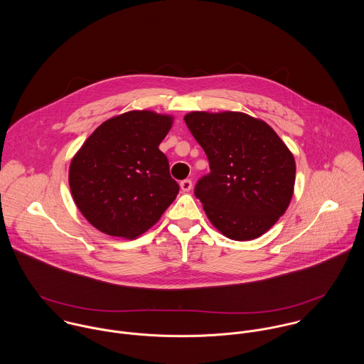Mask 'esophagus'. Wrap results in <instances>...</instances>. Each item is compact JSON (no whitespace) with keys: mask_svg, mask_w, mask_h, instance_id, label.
<instances>
[{"mask_svg":"<svg viewBox=\"0 0 364 364\" xmlns=\"http://www.w3.org/2000/svg\"><path fill=\"white\" fill-rule=\"evenodd\" d=\"M181 189L183 192H189L192 189V181L191 179H183L181 181Z\"/></svg>","mask_w":364,"mask_h":364,"instance_id":"esophagus-1","label":"esophagus"}]
</instances>
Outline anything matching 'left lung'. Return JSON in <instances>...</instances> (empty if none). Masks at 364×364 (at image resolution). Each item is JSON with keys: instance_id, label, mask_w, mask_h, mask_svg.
I'll return each instance as SVG.
<instances>
[{"instance_id": "obj_1", "label": "left lung", "mask_w": 364, "mask_h": 364, "mask_svg": "<svg viewBox=\"0 0 364 364\" xmlns=\"http://www.w3.org/2000/svg\"><path fill=\"white\" fill-rule=\"evenodd\" d=\"M185 122L208 159L195 186L211 224L225 237L250 241L289 208L294 156L263 120L241 112H191Z\"/></svg>"}]
</instances>
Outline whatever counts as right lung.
Returning <instances> with one entry per match:
<instances>
[{
	"instance_id": "add662e5",
	"label": "right lung",
	"mask_w": 364,
	"mask_h": 364,
	"mask_svg": "<svg viewBox=\"0 0 364 364\" xmlns=\"http://www.w3.org/2000/svg\"><path fill=\"white\" fill-rule=\"evenodd\" d=\"M172 117L132 110L104 122L70 164L68 182L82 215L107 235L133 240L161 218L179 185L158 146Z\"/></svg>"
}]
</instances>
